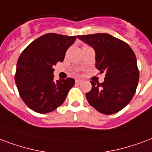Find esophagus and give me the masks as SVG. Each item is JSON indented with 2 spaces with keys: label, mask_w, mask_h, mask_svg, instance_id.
<instances>
[{
  "label": "esophagus",
  "mask_w": 152,
  "mask_h": 152,
  "mask_svg": "<svg viewBox=\"0 0 152 152\" xmlns=\"http://www.w3.org/2000/svg\"><path fill=\"white\" fill-rule=\"evenodd\" d=\"M75 82H76V84H81V83L82 82V80H76Z\"/></svg>",
  "instance_id": "esophagus-1"
}]
</instances>
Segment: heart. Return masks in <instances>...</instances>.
I'll return each mask as SVG.
<instances>
[{"mask_svg":"<svg viewBox=\"0 0 152 152\" xmlns=\"http://www.w3.org/2000/svg\"><path fill=\"white\" fill-rule=\"evenodd\" d=\"M85 46H86V45H85ZM85 46H83V47H85Z\"/></svg>","mask_w":152,"mask_h":152,"instance_id":"heart-1","label":"heart"}]
</instances>
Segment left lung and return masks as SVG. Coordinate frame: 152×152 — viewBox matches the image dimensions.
Returning <instances> with one entry per match:
<instances>
[{"mask_svg":"<svg viewBox=\"0 0 152 152\" xmlns=\"http://www.w3.org/2000/svg\"><path fill=\"white\" fill-rule=\"evenodd\" d=\"M96 52V68L105 73L104 82L91 81L92 89L86 94L89 104L101 113L110 115L123 109L136 94L139 72L131 47L107 33L77 36Z\"/></svg>","mask_w":152,"mask_h":152,"instance_id":"1","label":"left lung"}]
</instances>
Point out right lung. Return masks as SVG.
Returning <instances> with one entry per match:
<instances>
[{
    "mask_svg": "<svg viewBox=\"0 0 152 152\" xmlns=\"http://www.w3.org/2000/svg\"><path fill=\"white\" fill-rule=\"evenodd\" d=\"M75 39V36L48 33L22 51L16 64L15 82L21 99L31 110L48 113L65 102L75 81L67 77L54 82L53 66L63 62Z\"/></svg>",
    "mask_w": 152,
    "mask_h": 152,
    "instance_id": "right-lung-1",
    "label": "right lung"
}]
</instances>
